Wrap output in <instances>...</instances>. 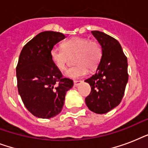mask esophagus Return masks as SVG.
I'll return each mask as SVG.
<instances>
[{
	"label": "esophagus",
	"instance_id": "34e87169",
	"mask_svg": "<svg viewBox=\"0 0 148 148\" xmlns=\"http://www.w3.org/2000/svg\"><path fill=\"white\" fill-rule=\"evenodd\" d=\"M83 82L82 81H74V85L75 86V87H77V86H78L80 84H81Z\"/></svg>",
	"mask_w": 148,
	"mask_h": 148
}]
</instances>
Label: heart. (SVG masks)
<instances>
[{"mask_svg":"<svg viewBox=\"0 0 148 148\" xmlns=\"http://www.w3.org/2000/svg\"><path fill=\"white\" fill-rule=\"evenodd\" d=\"M62 49L53 47L50 51V58L53 65L60 71L67 67L69 58H74L76 66L65 73L67 78L82 77L88 73V68L96 69L101 62L102 50L98 43L87 38H73L61 44Z\"/></svg>","mask_w":148,"mask_h":148,"instance_id":"1","label":"heart"}]
</instances>
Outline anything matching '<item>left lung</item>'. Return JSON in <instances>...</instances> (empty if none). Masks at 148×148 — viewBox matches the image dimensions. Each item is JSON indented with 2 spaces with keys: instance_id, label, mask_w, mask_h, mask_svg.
Here are the masks:
<instances>
[{
  "instance_id": "8db88e82",
  "label": "left lung",
  "mask_w": 148,
  "mask_h": 148,
  "mask_svg": "<svg viewBox=\"0 0 148 148\" xmlns=\"http://www.w3.org/2000/svg\"><path fill=\"white\" fill-rule=\"evenodd\" d=\"M102 50L97 71L85 82L91 91L85 98L86 104L96 114H106L121 101L128 81L127 59L119 42L103 32L93 31Z\"/></svg>"
}]
</instances>
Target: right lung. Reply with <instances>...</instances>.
Here are the masks:
<instances>
[{
    "mask_svg": "<svg viewBox=\"0 0 148 148\" xmlns=\"http://www.w3.org/2000/svg\"><path fill=\"white\" fill-rule=\"evenodd\" d=\"M65 38L60 32L44 31L27 43L20 54L16 68L18 92L27 109L39 118L58 115L66 93L74 85L50 58V51Z\"/></svg>",
    "mask_w": 148,
    "mask_h": 148,
    "instance_id": "obj_1",
    "label": "right lung"
}]
</instances>
